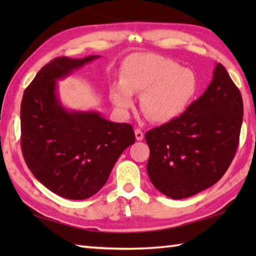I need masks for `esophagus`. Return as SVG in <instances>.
Instances as JSON below:
<instances>
[{"mask_svg":"<svg viewBox=\"0 0 256 256\" xmlns=\"http://www.w3.org/2000/svg\"><path fill=\"white\" fill-rule=\"evenodd\" d=\"M134 133H136V138L138 141H141V140H144V132L141 131L140 128H136V131H134Z\"/></svg>","mask_w":256,"mask_h":256,"instance_id":"esophagus-1","label":"esophagus"}]
</instances>
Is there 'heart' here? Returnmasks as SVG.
<instances>
[{
  "label": "heart",
  "mask_w": 256,
  "mask_h": 256,
  "mask_svg": "<svg viewBox=\"0 0 256 256\" xmlns=\"http://www.w3.org/2000/svg\"><path fill=\"white\" fill-rule=\"evenodd\" d=\"M198 92L194 73L170 58L138 54L125 60L120 81L110 88V99L120 112L134 105L141 94V108L154 123H168L188 110Z\"/></svg>",
  "instance_id": "obj_1"
}]
</instances>
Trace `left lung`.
I'll list each match as a JSON object with an SVG mask.
<instances>
[{"label":"left lung","mask_w":256,"mask_h":256,"mask_svg":"<svg viewBox=\"0 0 256 256\" xmlns=\"http://www.w3.org/2000/svg\"><path fill=\"white\" fill-rule=\"evenodd\" d=\"M242 122L240 92L218 63L198 100L177 118L146 133L151 183L174 200L216 184L235 157Z\"/></svg>","instance_id":"8db88e82"}]
</instances>
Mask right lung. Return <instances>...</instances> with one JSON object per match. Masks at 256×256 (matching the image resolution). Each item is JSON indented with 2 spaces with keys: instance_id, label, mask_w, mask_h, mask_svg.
<instances>
[{
  "instance_id": "add662e5",
  "label": "right lung",
  "mask_w": 256,
  "mask_h": 256,
  "mask_svg": "<svg viewBox=\"0 0 256 256\" xmlns=\"http://www.w3.org/2000/svg\"><path fill=\"white\" fill-rule=\"evenodd\" d=\"M98 58H54L37 73L21 102L24 162L42 185L70 200L96 194L136 141L130 124L110 122L98 112L68 110L60 100L58 80Z\"/></svg>"
}]
</instances>
